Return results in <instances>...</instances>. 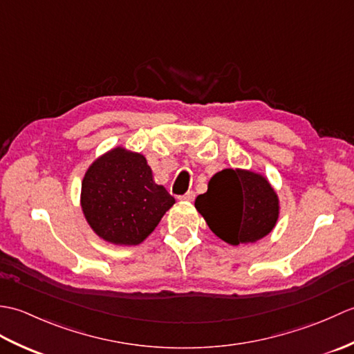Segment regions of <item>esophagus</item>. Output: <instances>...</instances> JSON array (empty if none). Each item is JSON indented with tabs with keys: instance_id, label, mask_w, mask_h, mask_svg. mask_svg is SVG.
Segmentation results:
<instances>
[{
	"instance_id": "34e87169",
	"label": "esophagus",
	"mask_w": 354,
	"mask_h": 354,
	"mask_svg": "<svg viewBox=\"0 0 354 354\" xmlns=\"http://www.w3.org/2000/svg\"><path fill=\"white\" fill-rule=\"evenodd\" d=\"M194 196H196V194H194V192H187L185 194H183V196H179V199L185 201V202H192L194 199Z\"/></svg>"
}]
</instances>
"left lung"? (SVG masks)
I'll return each mask as SVG.
<instances>
[{
    "label": "left lung",
    "instance_id": "left-lung-1",
    "mask_svg": "<svg viewBox=\"0 0 354 354\" xmlns=\"http://www.w3.org/2000/svg\"><path fill=\"white\" fill-rule=\"evenodd\" d=\"M209 230L230 245L252 243L268 236L278 219V196L259 173L225 169L209 179L194 202Z\"/></svg>",
    "mask_w": 354,
    "mask_h": 354
}]
</instances>
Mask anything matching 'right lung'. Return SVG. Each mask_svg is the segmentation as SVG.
I'll use <instances>...</instances> for the list:
<instances>
[{
  "mask_svg": "<svg viewBox=\"0 0 354 354\" xmlns=\"http://www.w3.org/2000/svg\"><path fill=\"white\" fill-rule=\"evenodd\" d=\"M80 204L97 236L115 245H138L175 199L155 184L145 156L117 147L89 165Z\"/></svg>",
  "mask_w": 354,
  "mask_h": 354,
  "instance_id": "obj_1",
  "label": "right lung"
}]
</instances>
